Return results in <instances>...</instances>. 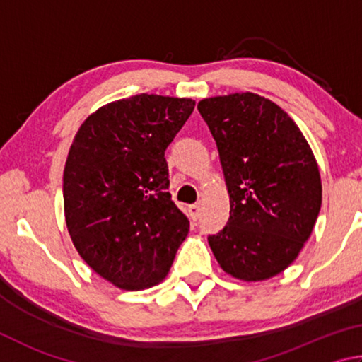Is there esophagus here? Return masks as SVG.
Listing matches in <instances>:
<instances>
[{
  "label": "esophagus",
  "instance_id": "obj_1",
  "mask_svg": "<svg viewBox=\"0 0 362 362\" xmlns=\"http://www.w3.org/2000/svg\"><path fill=\"white\" fill-rule=\"evenodd\" d=\"M188 212H189V218L196 222V220L199 218V214H201V206L199 204H192L188 207Z\"/></svg>",
  "mask_w": 362,
  "mask_h": 362
}]
</instances>
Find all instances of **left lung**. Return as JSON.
<instances>
[{"instance_id": "left-lung-1", "label": "left lung", "mask_w": 362, "mask_h": 362, "mask_svg": "<svg viewBox=\"0 0 362 362\" xmlns=\"http://www.w3.org/2000/svg\"><path fill=\"white\" fill-rule=\"evenodd\" d=\"M198 110L216 140L230 218L207 236L233 278L263 281L291 265L321 209L320 169L296 122L252 93L212 97Z\"/></svg>"}]
</instances>
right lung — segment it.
<instances>
[{
  "label": "right lung",
  "mask_w": 362,
  "mask_h": 362,
  "mask_svg": "<svg viewBox=\"0 0 362 362\" xmlns=\"http://www.w3.org/2000/svg\"><path fill=\"white\" fill-rule=\"evenodd\" d=\"M192 99L139 94L79 127L64 170L66 228L78 254L121 289L166 278L189 222L170 199L164 153L193 113Z\"/></svg>",
  "instance_id": "right-lung-1"
}]
</instances>
